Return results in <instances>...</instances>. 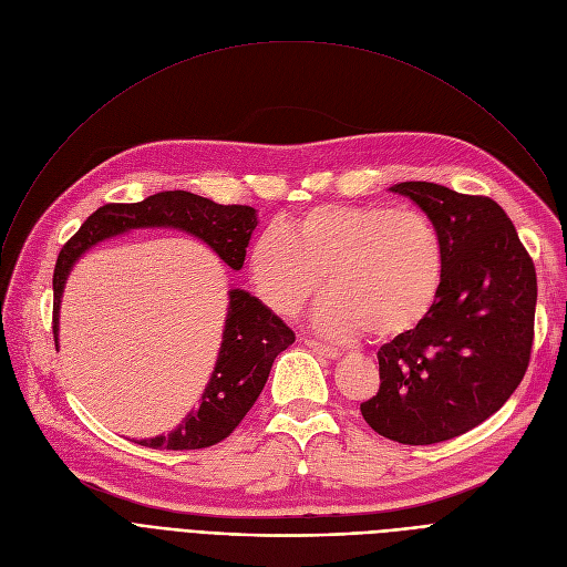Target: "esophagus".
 <instances>
[{
  "mask_svg": "<svg viewBox=\"0 0 567 567\" xmlns=\"http://www.w3.org/2000/svg\"><path fill=\"white\" fill-rule=\"evenodd\" d=\"M306 344H308L315 353L323 355V359H331V361H338V359H340V351H338V349H333V347H329V344H321V342H317V340H308V338H306Z\"/></svg>",
  "mask_w": 567,
  "mask_h": 567,
  "instance_id": "esophagus-1",
  "label": "esophagus"
}]
</instances>
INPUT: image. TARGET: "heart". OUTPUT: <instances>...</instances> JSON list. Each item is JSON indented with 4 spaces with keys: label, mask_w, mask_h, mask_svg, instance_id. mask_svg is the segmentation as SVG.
<instances>
[{
    "label": "heart",
    "mask_w": 567,
    "mask_h": 567,
    "mask_svg": "<svg viewBox=\"0 0 567 567\" xmlns=\"http://www.w3.org/2000/svg\"><path fill=\"white\" fill-rule=\"evenodd\" d=\"M443 259V238L419 208L323 204L259 231L248 271L261 301L282 317L299 315L326 276L321 329L383 342L419 329L434 310Z\"/></svg>",
    "instance_id": "1"
}]
</instances>
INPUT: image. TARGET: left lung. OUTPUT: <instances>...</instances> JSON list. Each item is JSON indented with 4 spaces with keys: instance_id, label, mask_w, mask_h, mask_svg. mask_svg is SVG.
I'll list each match as a JSON object with an SVG mask.
<instances>
[{
    "instance_id": "1",
    "label": "left lung",
    "mask_w": 567,
    "mask_h": 567,
    "mask_svg": "<svg viewBox=\"0 0 567 567\" xmlns=\"http://www.w3.org/2000/svg\"><path fill=\"white\" fill-rule=\"evenodd\" d=\"M391 190L436 225L443 285L419 329L377 351L381 383L361 413L385 439L430 445L487 421L522 383L538 280L513 220L494 199L427 182Z\"/></svg>"
}]
</instances>
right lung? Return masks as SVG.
<instances>
[{"mask_svg": "<svg viewBox=\"0 0 567 567\" xmlns=\"http://www.w3.org/2000/svg\"><path fill=\"white\" fill-rule=\"evenodd\" d=\"M142 227H174L188 231L238 271L257 227V212L244 204H216L186 190H165L135 204H105L84 220L56 257L52 289V333L56 344L59 303L78 257L110 236ZM296 340L289 326L244 289L229 291V308L223 331L218 363L186 421L167 436L142 439L154 451H197L227 439L264 391L276 355Z\"/></svg>", "mask_w": 567, "mask_h": 567, "instance_id": "obj_1", "label": "right lung"}]
</instances>
